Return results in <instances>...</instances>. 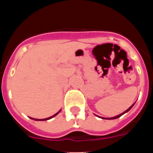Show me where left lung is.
I'll return each instance as SVG.
<instances>
[{
	"label": "left lung",
	"mask_w": 153,
	"mask_h": 153,
	"mask_svg": "<svg viewBox=\"0 0 153 153\" xmlns=\"http://www.w3.org/2000/svg\"><path fill=\"white\" fill-rule=\"evenodd\" d=\"M134 104H135V103H134V104H132V105L129 108V109H126V111H124V112H122V113H121V114H120V115H116V116H115V117H112V118H101H101H103V119H107V120H112V119H116V118H119V117H121V115H124V114L126 113V112H129V111L130 110V109H131V108H132V106H134ZM97 116H98V115H97ZM98 117H99V116H98Z\"/></svg>",
	"instance_id": "8db88e82"
}]
</instances>
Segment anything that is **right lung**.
I'll return each mask as SVG.
<instances>
[{
	"instance_id": "1",
	"label": "right lung",
	"mask_w": 153,
	"mask_h": 153,
	"mask_svg": "<svg viewBox=\"0 0 153 153\" xmlns=\"http://www.w3.org/2000/svg\"><path fill=\"white\" fill-rule=\"evenodd\" d=\"M60 112H61V109H60V110L58 111V112H57V113H55V115H52V116H51V117H49V118H44V119H38V118H31V117H29V118H30L31 119H32V120H35V121H47V120H49V119H51V118H53V117L56 116V115H58V114Z\"/></svg>"
}]
</instances>
